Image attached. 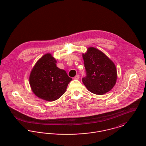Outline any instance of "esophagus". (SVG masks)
Returning <instances> with one entry per match:
<instances>
[{
	"instance_id": "obj_1",
	"label": "esophagus",
	"mask_w": 146,
	"mask_h": 146,
	"mask_svg": "<svg viewBox=\"0 0 146 146\" xmlns=\"http://www.w3.org/2000/svg\"><path fill=\"white\" fill-rule=\"evenodd\" d=\"M80 78V76H79V75H77V76H76L74 77V79H75V80H79Z\"/></svg>"
}]
</instances>
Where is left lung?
<instances>
[{"mask_svg":"<svg viewBox=\"0 0 146 146\" xmlns=\"http://www.w3.org/2000/svg\"><path fill=\"white\" fill-rule=\"evenodd\" d=\"M86 76L82 82L88 90L96 95L111 91L116 83L117 69L114 62L102 51L88 47L82 54Z\"/></svg>","mask_w":146,"mask_h":146,"instance_id":"obj_1","label":"left lung"}]
</instances>
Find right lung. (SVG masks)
<instances>
[{
  "label": "right lung",
  "instance_id": "obj_1",
  "mask_svg": "<svg viewBox=\"0 0 146 146\" xmlns=\"http://www.w3.org/2000/svg\"><path fill=\"white\" fill-rule=\"evenodd\" d=\"M56 62L51 54H46L36 61L30 74L29 84L33 92L46 101L58 99L72 80L64 70L56 66Z\"/></svg>",
  "mask_w": 146,
  "mask_h": 146
}]
</instances>
